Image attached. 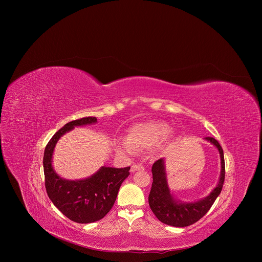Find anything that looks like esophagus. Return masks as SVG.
<instances>
[{
	"mask_svg": "<svg viewBox=\"0 0 262 262\" xmlns=\"http://www.w3.org/2000/svg\"><path fill=\"white\" fill-rule=\"evenodd\" d=\"M137 170H144V166L142 164H133L131 166V172H135Z\"/></svg>",
	"mask_w": 262,
	"mask_h": 262,
	"instance_id": "1",
	"label": "esophagus"
}]
</instances>
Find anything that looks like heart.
<instances>
[{"mask_svg":"<svg viewBox=\"0 0 262 262\" xmlns=\"http://www.w3.org/2000/svg\"><path fill=\"white\" fill-rule=\"evenodd\" d=\"M170 132L168 125L162 122H150L138 124L131 128L128 139H124L119 143V148L133 154L135 147L148 148L160 143Z\"/></svg>","mask_w":262,"mask_h":262,"instance_id":"1","label":"heart"}]
</instances>
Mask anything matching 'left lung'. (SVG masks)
<instances>
[{
  "label": "left lung",
  "instance_id": "8db88e82",
  "mask_svg": "<svg viewBox=\"0 0 262 262\" xmlns=\"http://www.w3.org/2000/svg\"><path fill=\"white\" fill-rule=\"evenodd\" d=\"M206 140L213 143L219 150L221 157V176L218 185L205 199L194 203H183L177 201L171 195L167 186L163 158H160L153 163L151 169L153 182L148 196V203L150 209L160 222L173 227H187L193 224L207 214L220 194L225 181L224 152L215 138L206 137Z\"/></svg>",
  "mask_w": 262,
  "mask_h": 262
}]
</instances>
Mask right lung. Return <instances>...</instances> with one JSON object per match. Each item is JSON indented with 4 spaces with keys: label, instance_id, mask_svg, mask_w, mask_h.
<instances>
[{
    "label": "right lung",
    "instance_id": "1",
    "mask_svg": "<svg viewBox=\"0 0 262 262\" xmlns=\"http://www.w3.org/2000/svg\"><path fill=\"white\" fill-rule=\"evenodd\" d=\"M93 123H97L96 117H84L66 124L49 140L43 156L45 188L49 199L66 217L80 224L93 223L104 218L112 209L122 183L130 174V166H103L91 178L68 181L53 170L52 154L58 139L75 126Z\"/></svg>",
    "mask_w": 262,
    "mask_h": 262
}]
</instances>
